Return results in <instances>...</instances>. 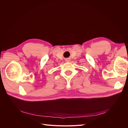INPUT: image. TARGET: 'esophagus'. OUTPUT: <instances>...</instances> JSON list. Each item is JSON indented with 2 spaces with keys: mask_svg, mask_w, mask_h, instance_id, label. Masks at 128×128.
<instances>
[{
  "mask_svg": "<svg viewBox=\"0 0 128 128\" xmlns=\"http://www.w3.org/2000/svg\"><path fill=\"white\" fill-rule=\"evenodd\" d=\"M70 59H66V62H69V61H70Z\"/></svg>",
  "mask_w": 128,
  "mask_h": 128,
  "instance_id": "obj_1",
  "label": "esophagus"
}]
</instances>
